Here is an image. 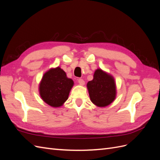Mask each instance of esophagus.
Segmentation results:
<instances>
[{
	"label": "esophagus",
	"instance_id": "obj_1",
	"mask_svg": "<svg viewBox=\"0 0 160 160\" xmlns=\"http://www.w3.org/2000/svg\"><path fill=\"white\" fill-rule=\"evenodd\" d=\"M78 83L81 85H83L84 84H85V81H84V80L83 79H79L78 80Z\"/></svg>",
	"mask_w": 160,
	"mask_h": 160
}]
</instances>
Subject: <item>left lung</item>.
Here are the masks:
<instances>
[{"instance_id": "obj_1", "label": "left lung", "mask_w": 160, "mask_h": 160, "mask_svg": "<svg viewBox=\"0 0 160 160\" xmlns=\"http://www.w3.org/2000/svg\"><path fill=\"white\" fill-rule=\"evenodd\" d=\"M87 87L91 102L98 107H106L116 98L114 78L101 69L95 71L93 79L88 82Z\"/></svg>"}]
</instances>
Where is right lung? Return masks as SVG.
Segmentation results:
<instances>
[{
  "label": "right lung",
  "instance_id": "add662e5",
  "mask_svg": "<svg viewBox=\"0 0 160 160\" xmlns=\"http://www.w3.org/2000/svg\"><path fill=\"white\" fill-rule=\"evenodd\" d=\"M73 85V81L59 67L52 68L42 76L39 84L41 98L51 107H61L68 99Z\"/></svg>",
  "mask_w": 160,
  "mask_h": 160
}]
</instances>
